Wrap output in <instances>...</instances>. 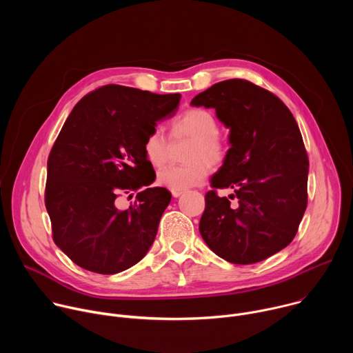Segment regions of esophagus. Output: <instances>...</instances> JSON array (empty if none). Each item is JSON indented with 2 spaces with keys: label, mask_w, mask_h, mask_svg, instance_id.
Instances as JSON below:
<instances>
[{
  "label": "esophagus",
  "mask_w": 353,
  "mask_h": 353,
  "mask_svg": "<svg viewBox=\"0 0 353 353\" xmlns=\"http://www.w3.org/2000/svg\"><path fill=\"white\" fill-rule=\"evenodd\" d=\"M183 192H184V191H177V190H173V191H172V195H173L174 198H179V196H180Z\"/></svg>",
  "instance_id": "esophagus-1"
}]
</instances>
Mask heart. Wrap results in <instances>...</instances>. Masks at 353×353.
<instances>
[{
    "instance_id": "heart-1",
    "label": "heart",
    "mask_w": 353,
    "mask_h": 353,
    "mask_svg": "<svg viewBox=\"0 0 353 353\" xmlns=\"http://www.w3.org/2000/svg\"><path fill=\"white\" fill-rule=\"evenodd\" d=\"M216 117L205 109H190L176 117L170 125V135L192 138L188 148L187 165L166 166L158 173V183L169 190L185 191L203 184L210 174V165H221L228 154L225 141L219 137ZM146 161L155 166H163L169 158V142L161 130L150 131L142 143Z\"/></svg>"
}]
</instances>
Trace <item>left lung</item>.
<instances>
[{
	"mask_svg": "<svg viewBox=\"0 0 353 353\" xmlns=\"http://www.w3.org/2000/svg\"><path fill=\"white\" fill-rule=\"evenodd\" d=\"M192 106L215 109L230 130V148L205 195L199 233L221 259L254 264L285 248L307 207L309 159L297 123L274 93L244 79L218 82Z\"/></svg>",
	"mask_w": 353,
	"mask_h": 353,
	"instance_id": "1",
	"label": "left lung"
}]
</instances>
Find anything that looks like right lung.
<instances>
[{"label":"right lung","instance_id":"obj_1","mask_svg":"<svg viewBox=\"0 0 353 353\" xmlns=\"http://www.w3.org/2000/svg\"><path fill=\"white\" fill-rule=\"evenodd\" d=\"M180 97L106 85L82 97L65 120L48 155L44 199L54 243L81 268L113 275L152 245L172 194L148 187L157 176L142 143L158 121L176 114ZM131 190L140 191L137 201L120 210L117 198Z\"/></svg>","mask_w":353,"mask_h":353}]
</instances>
